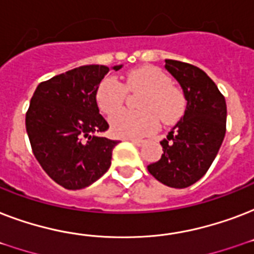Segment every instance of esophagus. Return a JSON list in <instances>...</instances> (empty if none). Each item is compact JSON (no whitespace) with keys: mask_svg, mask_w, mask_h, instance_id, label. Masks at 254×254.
<instances>
[{"mask_svg":"<svg viewBox=\"0 0 254 254\" xmlns=\"http://www.w3.org/2000/svg\"><path fill=\"white\" fill-rule=\"evenodd\" d=\"M133 145H135V146H142L143 143H145V141H141V139H129Z\"/></svg>","mask_w":254,"mask_h":254,"instance_id":"obj_1","label":"esophagus"}]
</instances>
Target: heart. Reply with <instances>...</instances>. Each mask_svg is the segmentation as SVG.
Instances as JSON below:
<instances>
[{"label": "heart", "mask_w": 254, "mask_h": 254, "mask_svg": "<svg viewBox=\"0 0 254 254\" xmlns=\"http://www.w3.org/2000/svg\"><path fill=\"white\" fill-rule=\"evenodd\" d=\"M143 91L139 103L142 112H120L111 119V130L123 138H141L157 130L158 117L163 123H174L185 111V97L171 85L167 73L157 67H142L127 75L125 84L107 77L99 85L96 100L100 111L112 116L122 106L126 91Z\"/></svg>", "instance_id": "obj_1"}]
</instances>
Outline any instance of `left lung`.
Wrapping results in <instances>:
<instances>
[{
  "mask_svg": "<svg viewBox=\"0 0 254 254\" xmlns=\"http://www.w3.org/2000/svg\"><path fill=\"white\" fill-rule=\"evenodd\" d=\"M165 62L187 104L183 117L161 141V159L147 170L163 185L186 189L207 173L217 155L225 135L227 104L203 69L171 59Z\"/></svg>",
  "mask_w": 254,
  "mask_h": 254,
  "instance_id": "obj_1",
  "label": "left lung"
}]
</instances>
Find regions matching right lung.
<instances>
[{
	"instance_id": "right-lung-1",
	"label": "right lung",
	"mask_w": 254,
	"mask_h": 254,
	"mask_svg": "<svg viewBox=\"0 0 254 254\" xmlns=\"http://www.w3.org/2000/svg\"><path fill=\"white\" fill-rule=\"evenodd\" d=\"M109 69L101 64L69 69L41 83L30 101L26 131L34 155L49 177L67 190L85 189L111 167L119 141L99 135L109 125L96 101Z\"/></svg>"
}]
</instances>
